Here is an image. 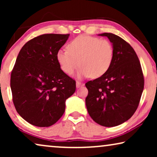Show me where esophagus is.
I'll list each match as a JSON object with an SVG mask.
<instances>
[{
  "mask_svg": "<svg viewBox=\"0 0 157 157\" xmlns=\"http://www.w3.org/2000/svg\"><path fill=\"white\" fill-rule=\"evenodd\" d=\"M83 83H81V82H80V81H76V87L77 88L80 87L81 86H83Z\"/></svg>",
  "mask_w": 157,
  "mask_h": 157,
  "instance_id": "1",
  "label": "esophagus"
}]
</instances>
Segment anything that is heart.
<instances>
[{
    "label": "heart",
    "instance_id": "heart-1",
    "mask_svg": "<svg viewBox=\"0 0 157 157\" xmlns=\"http://www.w3.org/2000/svg\"><path fill=\"white\" fill-rule=\"evenodd\" d=\"M67 50H59L56 59L61 69L71 75L82 66L78 77L99 78L112 65L114 48L109 40L87 35L79 36L67 44Z\"/></svg>",
    "mask_w": 157,
    "mask_h": 157
}]
</instances>
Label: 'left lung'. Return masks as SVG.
<instances>
[{
  "mask_svg": "<svg viewBox=\"0 0 157 157\" xmlns=\"http://www.w3.org/2000/svg\"><path fill=\"white\" fill-rule=\"evenodd\" d=\"M112 43L114 57L104 76L86 83L87 111L100 125L112 127L130 119L138 108L144 86L139 58L126 40L115 34L104 33Z\"/></svg>",
  "mask_w": 157,
  "mask_h": 157,
  "instance_id": "1",
  "label": "left lung"
}]
</instances>
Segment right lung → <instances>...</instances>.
Instances as JSON below:
<instances>
[{
  "mask_svg": "<svg viewBox=\"0 0 157 157\" xmlns=\"http://www.w3.org/2000/svg\"><path fill=\"white\" fill-rule=\"evenodd\" d=\"M69 34H43L21 49L10 75L13 101L29 124L48 127L65 111L66 100L76 91V81L61 69L58 51Z\"/></svg>",
  "mask_w": 157,
  "mask_h": 157,
  "instance_id": "1",
  "label": "right lung"
}]
</instances>
